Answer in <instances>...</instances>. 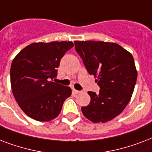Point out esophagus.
<instances>
[{"instance_id": "obj_1", "label": "esophagus", "mask_w": 152, "mask_h": 152, "mask_svg": "<svg viewBox=\"0 0 152 152\" xmlns=\"http://www.w3.org/2000/svg\"><path fill=\"white\" fill-rule=\"evenodd\" d=\"M72 91H73V93L75 94V95H79V94H80L81 93V91L76 90V89H73V90H72Z\"/></svg>"}]
</instances>
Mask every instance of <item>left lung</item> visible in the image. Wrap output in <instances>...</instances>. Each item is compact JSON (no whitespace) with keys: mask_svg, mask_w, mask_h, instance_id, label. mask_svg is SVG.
<instances>
[{"mask_svg":"<svg viewBox=\"0 0 152 152\" xmlns=\"http://www.w3.org/2000/svg\"><path fill=\"white\" fill-rule=\"evenodd\" d=\"M74 42L86 69L100 88L99 94L88 91L91 102L81 108L82 113L94 123L113 120L125 110L134 91L137 71L132 55L114 42Z\"/></svg>","mask_w":152,"mask_h":152,"instance_id":"obj_1","label":"left lung"}]
</instances>
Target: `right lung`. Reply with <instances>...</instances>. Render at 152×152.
I'll list each match as a JSON object with an SVG mask.
<instances>
[{
    "label": "right lung",
    "mask_w": 152,
    "mask_h": 152,
    "mask_svg": "<svg viewBox=\"0 0 152 152\" xmlns=\"http://www.w3.org/2000/svg\"><path fill=\"white\" fill-rule=\"evenodd\" d=\"M72 42H34L13 59L10 69L11 88L15 101L28 117L49 121L59 115L72 89L51 80Z\"/></svg>",
    "instance_id": "obj_1"
}]
</instances>
